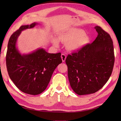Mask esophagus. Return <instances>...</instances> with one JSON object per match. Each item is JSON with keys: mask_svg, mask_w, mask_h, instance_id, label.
<instances>
[{"mask_svg": "<svg viewBox=\"0 0 121 121\" xmlns=\"http://www.w3.org/2000/svg\"><path fill=\"white\" fill-rule=\"evenodd\" d=\"M61 58L63 62H64L65 60V59H66V56H65V54H61Z\"/></svg>", "mask_w": 121, "mask_h": 121, "instance_id": "obj_1", "label": "esophagus"}]
</instances>
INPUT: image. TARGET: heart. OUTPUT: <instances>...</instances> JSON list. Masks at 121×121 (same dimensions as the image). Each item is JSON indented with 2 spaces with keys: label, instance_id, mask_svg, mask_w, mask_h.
Wrapping results in <instances>:
<instances>
[{
  "label": "heart",
  "instance_id": "heart-1",
  "mask_svg": "<svg viewBox=\"0 0 121 121\" xmlns=\"http://www.w3.org/2000/svg\"><path fill=\"white\" fill-rule=\"evenodd\" d=\"M61 42L67 44V48L71 52H77L82 49L89 41V38L81 29L70 28L62 31L58 36ZM53 45L58 47L59 41L56 38L53 40Z\"/></svg>",
  "mask_w": 121,
  "mask_h": 121
}]
</instances>
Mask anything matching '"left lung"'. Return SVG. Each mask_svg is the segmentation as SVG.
Segmentation results:
<instances>
[{"label": "left lung", "mask_w": 121, "mask_h": 121, "mask_svg": "<svg viewBox=\"0 0 121 121\" xmlns=\"http://www.w3.org/2000/svg\"><path fill=\"white\" fill-rule=\"evenodd\" d=\"M95 40L65 60L69 84L79 95L94 93L107 82L115 62L112 39L99 26Z\"/></svg>", "instance_id": "1"}]
</instances>
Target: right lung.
<instances>
[{"label": "right lung", "instance_id": "1", "mask_svg": "<svg viewBox=\"0 0 121 121\" xmlns=\"http://www.w3.org/2000/svg\"><path fill=\"white\" fill-rule=\"evenodd\" d=\"M37 23L22 26L10 36L6 56V67L10 79L22 92L38 95L48 86L57 65L62 63L61 53H49L40 48L28 54H21L17 46L22 31L34 28Z\"/></svg>", "mask_w": 121, "mask_h": 121}]
</instances>
